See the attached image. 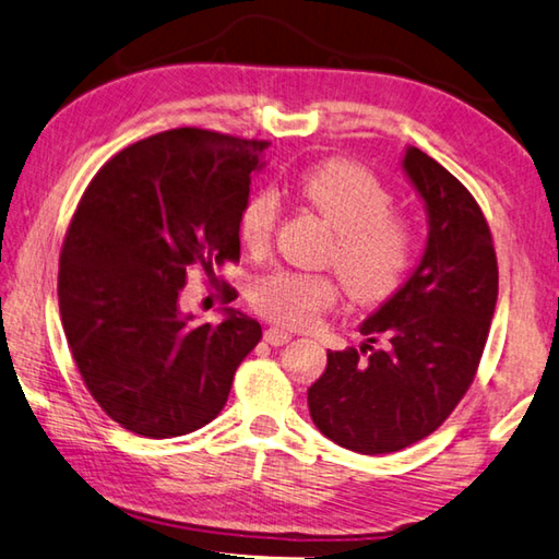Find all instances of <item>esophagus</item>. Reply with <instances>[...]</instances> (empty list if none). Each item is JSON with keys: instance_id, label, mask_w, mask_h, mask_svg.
<instances>
[{"instance_id": "esophagus-1", "label": "esophagus", "mask_w": 559, "mask_h": 559, "mask_svg": "<svg viewBox=\"0 0 559 559\" xmlns=\"http://www.w3.org/2000/svg\"><path fill=\"white\" fill-rule=\"evenodd\" d=\"M289 340H292V334L285 332V329H280V326L264 329V342L272 344V346H282V344H287Z\"/></svg>"}]
</instances>
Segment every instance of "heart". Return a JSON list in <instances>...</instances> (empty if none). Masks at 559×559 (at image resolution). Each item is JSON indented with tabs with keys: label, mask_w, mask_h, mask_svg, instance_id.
I'll list each match as a JSON object with an SVG mask.
<instances>
[{
	"label": "heart",
	"mask_w": 559,
	"mask_h": 559,
	"mask_svg": "<svg viewBox=\"0 0 559 559\" xmlns=\"http://www.w3.org/2000/svg\"><path fill=\"white\" fill-rule=\"evenodd\" d=\"M295 190L336 233L326 262L340 274L352 299L379 305L396 295L416 262L418 230L414 219L391 210V190L371 170L349 160H326L301 170ZM277 219V195L258 190L237 215V240L250 254H264ZM336 299V280L314 272L274 270L250 287L254 312L292 329L312 326Z\"/></svg>",
	"instance_id": "obj_1"
}]
</instances>
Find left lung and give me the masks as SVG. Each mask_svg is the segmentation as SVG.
<instances>
[{"mask_svg": "<svg viewBox=\"0 0 559 559\" xmlns=\"http://www.w3.org/2000/svg\"><path fill=\"white\" fill-rule=\"evenodd\" d=\"M404 170L428 210L416 272L361 324V349L329 352L307 391L319 431L364 455L396 453L431 436L471 389L498 301L488 219L463 182L418 148ZM388 342L381 350L372 344Z\"/></svg>", "mask_w": 559, "mask_h": 559, "instance_id": "1", "label": "left lung"}]
</instances>
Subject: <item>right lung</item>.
I'll use <instances>...</instances> for the list:
<instances>
[{"label": "right lung", "instance_id": "obj_1", "mask_svg": "<svg viewBox=\"0 0 559 559\" xmlns=\"http://www.w3.org/2000/svg\"><path fill=\"white\" fill-rule=\"evenodd\" d=\"M267 141L173 128L128 145L81 195L59 258V312L96 404L126 431L173 438L223 411L262 326L235 309L193 324L180 295L198 267L240 262L237 215Z\"/></svg>", "mask_w": 559, "mask_h": 559}]
</instances>
